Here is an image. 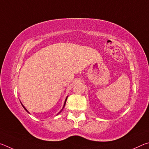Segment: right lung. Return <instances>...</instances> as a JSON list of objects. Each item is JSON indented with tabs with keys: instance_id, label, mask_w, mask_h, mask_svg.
Returning <instances> with one entry per match:
<instances>
[{
	"instance_id": "obj_1",
	"label": "right lung",
	"mask_w": 149,
	"mask_h": 149,
	"mask_svg": "<svg viewBox=\"0 0 149 149\" xmlns=\"http://www.w3.org/2000/svg\"><path fill=\"white\" fill-rule=\"evenodd\" d=\"M66 100H67V98H66V99H65V102H64V107H63V108H64V107H65V102H66ZM22 106H23V105H22ZM23 107H24V109H25V110H26V111H27V112H28V111H27V109H26V108H25V107H24V106H23ZM63 108H62V110H61V111H60V112H59V113H58V114H60V112H62V110H63Z\"/></svg>"
}]
</instances>
